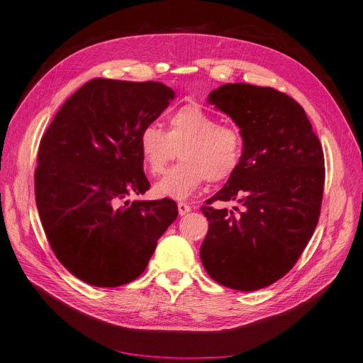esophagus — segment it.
Masks as SVG:
<instances>
[{"instance_id":"obj_1","label":"esophagus","mask_w":363,"mask_h":363,"mask_svg":"<svg viewBox=\"0 0 363 363\" xmlns=\"http://www.w3.org/2000/svg\"><path fill=\"white\" fill-rule=\"evenodd\" d=\"M191 211V206L188 203H185V201H179L178 203V212H179V215L182 216V215H185V213H188Z\"/></svg>"}]
</instances>
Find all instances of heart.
I'll return each instance as SVG.
<instances>
[{"mask_svg":"<svg viewBox=\"0 0 363 363\" xmlns=\"http://www.w3.org/2000/svg\"><path fill=\"white\" fill-rule=\"evenodd\" d=\"M138 150L145 170L157 177L175 159L177 166L169 169L155 182L157 196L184 200L190 197L204 181L223 182L239 169L245 140L239 128L219 123L218 117L199 105L188 104L166 118V130L148 124L140 130Z\"/></svg>","mask_w":363,"mask_h":363,"instance_id":"b5f03b06","label":"heart"}]
</instances>
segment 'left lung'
<instances>
[{
  "instance_id": "obj_1",
  "label": "left lung",
  "mask_w": 363,
  "mask_h": 363,
  "mask_svg": "<svg viewBox=\"0 0 363 363\" xmlns=\"http://www.w3.org/2000/svg\"><path fill=\"white\" fill-rule=\"evenodd\" d=\"M209 104L228 114L245 140L234 175L201 206L209 230L200 247L208 274L235 291H257L291 272L316 230L325 159L304 108L273 87L224 84ZM238 199L241 209L216 210Z\"/></svg>"
}]
</instances>
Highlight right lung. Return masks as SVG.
<instances>
[{
	"instance_id": "add662e5",
	"label": "right lung",
	"mask_w": 363,
	"mask_h": 363,
	"mask_svg": "<svg viewBox=\"0 0 363 363\" xmlns=\"http://www.w3.org/2000/svg\"><path fill=\"white\" fill-rule=\"evenodd\" d=\"M173 98L159 82L93 78L40 140L34 185L45 238L62 265L89 285L116 288L138 279L178 216L170 199L128 200L150 190L139 133Z\"/></svg>"
}]
</instances>
